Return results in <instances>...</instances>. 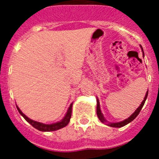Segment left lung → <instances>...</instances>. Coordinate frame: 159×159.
Instances as JSON below:
<instances>
[{
  "instance_id": "1",
  "label": "left lung",
  "mask_w": 159,
  "mask_h": 159,
  "mask_svg": "<svg viewBox=\"0 0 159 159\" xmlns=\"http://www.w3.org/2000/svg\"><path fill=\"white\" fill-rule=\"evenodd\" d=\"M140 47H141L142 52H143V57H144V52H143V47H142V46H140ZM147 95H148V91H147V93H146L145 97H144V99H143V102H141L140 106L139 107H138L135 111H134V113L132 114L130 117H128L127 119H124V120H123V121L119 122V123H109L108 121H107L106 119H105L104 116H103V115H102V111H101L100 105H99V99H96V101H97V107H96L97 116H98L99 119L100 120L101 122H102V123H105V124L107 125V126H109V127H123V126H125V125L128 124L129 123H130L131 121H133V120H134V119H135L136 117H137L138 115L139 114L140 111L142 110V108H143V105H144V103H145V101H146V99H147Z\"/></svg>"
}]
</instances>
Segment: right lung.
<instances>
[{
    "mask_svg": "<svg viewBox=\"0 0 159 159\" xmlns=\"http://www.w3.org/2000/svg\"><path fill=\"white\" fill-rule=\"evenodd\" d=\"M16 108H17L19 113L23 116L24 119H25L28 123H30V124L32 125V127H34V128L37 129V130H40V131H54V130H59V129L63 128V127H66V126L68 124L71 116L72 103H71L70 107H68V109H67V113H66V115L64 116V117L60 121L57 122V123H52V124H45V123H40V122L32 120V119H29V117H27V116H25V114L20 111V109L17 106H16Z\"/></svg>",
    "mask_w": 159,
    "mask_h": 159,
    "instance_id": "obj_1",
    "label": "right lung"
}]
</instances>
